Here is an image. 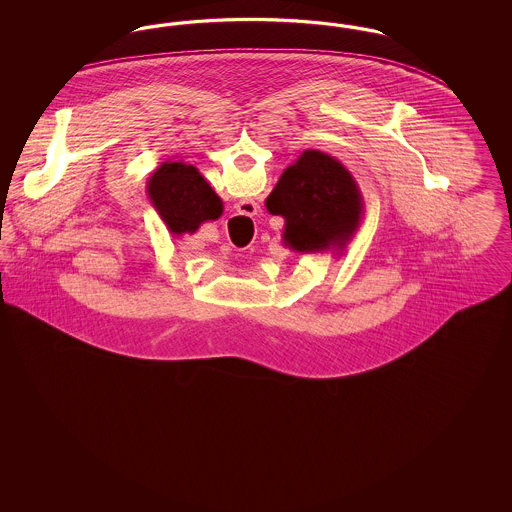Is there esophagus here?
I'll list each match as a JSON object with an SVG mask.
<instances>
[{"label": "esophagus", "instance_id": "1", "mask_svg": "<svg viewBox=\"0 0 512 512\" xmlns=\"http://www.w3.org/2000/svg\"><path fill=\"white\" fill-rule=\"evenodd\" d=\"M242 207L247 209V211H242L245 215H255V213H257V205L251 203V201H242Z\"/></svg>", "mask_w": 512, "mask_h": 512}]
</instances>
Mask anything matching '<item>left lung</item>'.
Wrapping results in <instances>:
<instances>
[{
  "label": "left lung",
  "instance_id": "obj_1",
  "mask_svg": "<svg viewBox=\"0 0 512 512\" xmlns=\"http://www.w3.org/2000/svg\"><path fill=\"white\" fill-rule=\"evenodd\" d=\"M265 207L284 219L282 242L295 253H341L365 217V201L353 174L318 149H305L282 172Z\"/></svg>",
  "mask_w": 512,
  "mask_h": 512
}]
</instances>
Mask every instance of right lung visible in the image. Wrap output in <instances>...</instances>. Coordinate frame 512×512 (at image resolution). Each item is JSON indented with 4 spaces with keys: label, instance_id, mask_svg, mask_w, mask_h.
I'll use <instances>...</instances> for the list:
<instances>
[{
    "label": "right lung",
    "instance_id": "right-lung-1",
    "mask_svg": "<svg viewBox=\"0 0 512 512\" xmlns=\"http://www.w3.org/2000/svg\"><path fill=\"white\" fill-rule=\"evenodd\" d=\"M147 197L174 236L194 234L207 220H217L224 203L203 174L184 161L161 163L147 180Z\"/></svg>",
    "mask_w": 512,
    "mask_h": 512
}]
</instances>
